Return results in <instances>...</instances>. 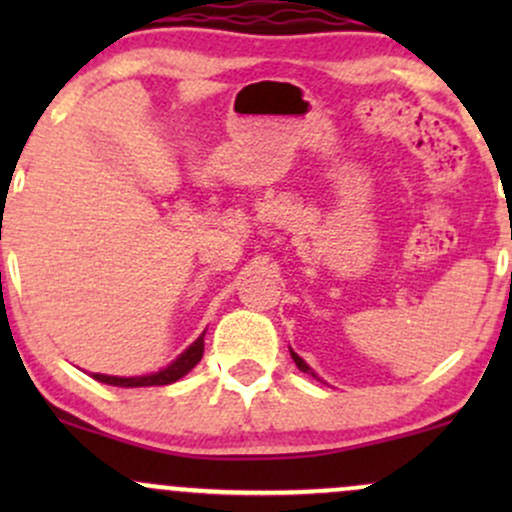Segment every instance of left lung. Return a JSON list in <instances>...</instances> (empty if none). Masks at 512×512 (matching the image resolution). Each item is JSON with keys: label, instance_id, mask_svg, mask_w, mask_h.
<instances>
[{"label": "left lung", "instance_id": "1", "mask_svg": "<svg viewBox=\"0 0 512 512\" xmlns=\"http://www.w3.org/2000/svg\"><path fill=\"white\" fill-rule=\"evenodd\" d=\"M291 358H293V361H296V366H298V368H301V370H303V373H310V375H313V378H317V375L313 373V370H310V368H308V363H305L301 356H298V354H293V351H291Z\"/></svg>", "mask_w": 512, "mask_h": 512}]
</instances>
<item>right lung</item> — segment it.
<instances>
[{"instance_id":"add662e5","label":"right lung","mask_w":512,"mask_h":512,"mask_svg":"<svg viewBox=\"0 0 512 512\" xmlns=\"http://www.w3.org/2000/svg\"><path fill=\"white\" fill-rule=\"evenodd\" d=\"M204 354V334L197 339L195 344L190 346L187 351L175 358L168 368L158 370L154 375H142V378H115V375H101V373H93V378L101 380L105 385H117V387H151V385H170L175 380H180L182 375L190 373L192 368L202 361Z\"/></svg>"}]
</instances>
